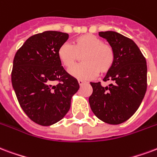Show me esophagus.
<instances>
[{"label":"esophagus","instance_id":"1","mask_svg":"<svg viewBox=\"0 0 157 157\" xmlns=\"http://www.w3.org/2000/svg\"><path fill=\"white\" fill-rule=\"evenodd\" d=\"M78 83H79V85H80V86H82V85L85 83V82H84V81H82V80H78Z\"/></svg>","mask_w":157,"mask_h":157}]
</instances>
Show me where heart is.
Returning a JSON list of instances; mask_svg holds the SVG:
<instances>
[{
    "instance_id": "heart-1",
    "label": "heart",
    "mask_w": 157,
    "mask_h": 157,
    "mask_svg": "<svg viewBox=\"0 0 157 157\" xmlns=\"http://www.w3.org/2000/svg\"><path fill=\"white\" fill-rule=\"evenodd\" d=\"M59 60L67 68H71L81 56L83 63L70 69L69 73L77 79L94 78L98 73L106 74L113 67L116 54L113 47L96 36L82 35L73 40L72 46L64 43L58 49Z\"/></svg>"
}]
</instances>
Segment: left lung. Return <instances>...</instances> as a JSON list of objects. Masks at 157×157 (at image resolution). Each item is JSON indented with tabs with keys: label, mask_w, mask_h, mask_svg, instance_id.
I'll use <instances>...</instances> for the list:
<instances>
[{
	"label": "left lung",
	"mask_w": 157,
	"mask_h": 157,
	"mask_svg": "<svg viewBox=\"0 0 157 157\" xmlns=\"http://www.w3.org/2000/svg\"><path fill=\"white\" fill-rule=\"evenodd\" d=\"M115 51L113 67L104 78L112 81L108 86L90 82L92 94L89 97L91 111L100 120L118 125L131 118L140 106L147 88L146 58L136 44L116 31H101Z\"/></svg>",
	"instance_id": "1"
}]
</instances>
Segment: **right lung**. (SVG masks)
Here are the masks:
<instances>
[{
  "label": "right lung",
  "instance_id": "1",
  "mask_svg": "<svg viewBox=\"0 0 157 157\" xmlns=\"http://www.w3.org/2000/svg\"><path fill=\"white\" fill-rule=\"evenodd\" d=\"M69 35L47 31L33 35L15 55L11 83L21 107L40 126H51L63 118L78 90L77 80L61 66L57 52ZM57 81L56 85L54 82Z\"/></svg>",
  "mask_w": 157,
  "mask_h": 157
}]
</instances>
